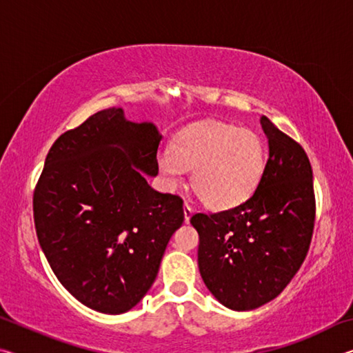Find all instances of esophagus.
Listing matches in <instances>:
<instances>
[{"label": "esophagus", "mask_w": 353, "mask_h": 353, "mask_svg": "<svg viewBox=\"0 0 353 353\" xmlns=\"http://www.w3.org/2000/svg\"><path fill=\"white\" fill-rule=\"evenodd\" d=\"M193 207H191L190 204H187V202H185L183 204V216H185V223H190V219H191V214H193Z\"/></svg>", "instance_id": "esophagus-1"}]
</instances>
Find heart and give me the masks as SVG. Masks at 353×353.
<instances>
[{
    "mask_svg": "<svg viewBox=\"0 0 353 353\" xmlns=\"http://www.w3.org/2000/svg\"><path fill=\"white\" fill-rule=\"evenodd\" d=\"M166 187L183 182L193 170L191 187L212 210H229L246 202L265 171L266 154L259 135L234 124L208 121L183 129L157 157Z\"/></svg>",
    "mask_w": 353,
    "mask_h": 353,
    "instance_id": "heart-1",
    "label": "heart"
}]
</instances>
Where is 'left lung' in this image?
<instances>
[{"label": "left lung", "mask_w": 353, "mask_h": 353, "mask_svg": "<svg viewBox=\"0 0 353 353\" xmlns=\"http://www.w3.org/2000/svg\"><path fill=\"white\" fill-rule=\"evenodd\" d=\"M270 155L252 196L213 214L196 213L198 265L224 307L248 312L282 292L305 260L314 227L313 171L302 146L260 118Z\"/></svg>", "instance_id": "left-lung-1"}]
</instances>
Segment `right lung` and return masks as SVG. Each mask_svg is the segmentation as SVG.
<instances>
[{"instance_id":"add662e5","label":"right lung","mask_w":353,"mask_h":353,"mask_svg":"<svg viewBox=\"0 0 353 353\" xmlns=\"http://www.w3.org/2000/svg\"><path fill=\"white\" fill-rule=\"evenodd\" d=\"M162 135L121 107L67 130L46 155L34 191V223L52 272L83 305L105 314L134 308L157 277L183 201L159 193Z\"/></svg>"}]
</instances>
